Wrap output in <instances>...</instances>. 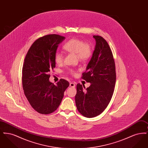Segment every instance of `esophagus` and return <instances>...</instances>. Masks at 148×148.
Returning a JSON list of instances; mask_svg holds the SVG:
<instances>
[{
	"mask_svg": "<svg viewBox=\"0 0 148 148\" xmlns=\"http://www.w3.org/2000/svg\"><path fill=\"white\" fill-rule=\"evenodd\" d=\"M70 86L71 87H73V88H74L75 87V83H73V82H71L70 83Z\"/></svg>",
	"mask_w": 148,
	"mask_h": 148,
	"instance_id": "34e87169",
	"label": "esophagus"
}]
</instances>
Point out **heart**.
Wrapping results in <instances>:
<instances>
[{"mask_svg": "<svg viewBox=\"0 0 148 148\" xmlns=\"http://www.w3.org/2000/svg\"><path fill=\"white\" fill-rule=\"evenodd\" d=\"M64 49L66 51L76 54L79 60L82 61L87 60L92 54V49L90 45L88 43H84L83 41L77 39H71L66 42L63 46ZM54 60L57 64L62 63L63 61V54L57 51L54 56ZM71 73L75 74L74 71L71 70Z\"/></svg>", "mask_w": 148, "mask_h": 148, "instance_id": "obj_1", "label": "heart"}]
</instances>
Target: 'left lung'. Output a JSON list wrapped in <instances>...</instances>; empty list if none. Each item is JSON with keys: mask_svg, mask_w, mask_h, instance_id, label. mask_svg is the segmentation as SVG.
I'll list each match as a JSON object with an SVG mask.
<instances>
[{"mask_svg": "<svg viewBox=\"0 0 148 148\" xmlns=\"http://www.w3.org/2000/svg\"><path fill=\"white\" fill-rule=\"evenodd\" d=\"M96 45L82 78L90 83L85 89L77 84L75 104L77 110L86 118H93L106 109L113 96L116 82L113 53L106 40L94 35Z\"/></svg>", "mask_w": 148, "mask_h": 148, "instance_id": "obj_1", "label": "left lung"}]
</instances>
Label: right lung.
<instances>
[{"label": "right lung", "mask_w": 148, "mask_h": 148, "mask_svg": "<svg viewBox=\"0 0 148 148\" xmlns=\"http://www.w3.org/2000/svg\"><path fill=\"white\" fill-rule=\"evenodd\" d=\"M65 37L50 34L35 40L26 55L22 69V84L30 106L37 112L48 114L56 110L69 86L61 79L56 85L49 81V73L56 67L54 56Z\"/></svg>", "instance_id": "1"}]
</instances>
